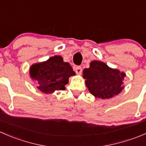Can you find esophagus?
Here are the masks:
<instances>
[{
	"label": "esophagus",
	"instance_id": "34e87169",
	"mask_svg": "<svg viewBox=\"0 0 146 146\" xmlns=\"http://www.w3.org/2000/svg\"><path fill=\"white\" fill-rule=\"evenodd\" d=\"M74 70L77 74L80 75L82 73V68L80 67V66H76V67L74 68Z\"/></svg>",
	"mask_w": 146,
	"mask_h": 146
}]
</instances>
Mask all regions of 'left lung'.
<instances>
[{"label":"left lung","mask_w":146,"mask_h":146,"mask_svg":"<svg viewBox=\"0 0 146 146\" xmlns=\"http://www.w3.org/2000/svg\"><path fill=\"white\" fill-rule=\"evenodd\" d=\"M124 72L111 68L99 60L90 62V67L85 68L83 77L88 89L96 98L108 99L119 94L124 88Z\"/></svg>","instance_id":"8db88e82"}]
</instances>
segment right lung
<instances>
[{"label":"right lung","mask_w":146,"mask_h":146,"mask_svg":"<svg viewBox=\"0 0 146 146\" xmlns=\"http://www.w3.org/2000/svg\"><path fill=\"white\" fill-rule=\"evenodd\" d=\"M30 77L37 82V88L42 93H54L65 90L70 76L76 75L69 63L60 56L50 57L46 61L34 63L30 68Z\"/></svg>","instance_id":"1"}]
</instances>
